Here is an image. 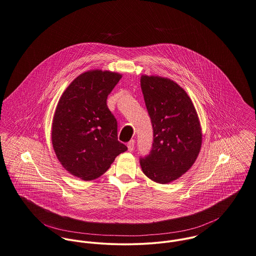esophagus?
<instances>
[{
	"label": "esophagus",
	"instance_id": "esophagus-1",
	"mask_svg": "<svg viewBox=\"0 0 256 256\" xmlns=\"http://www.w3.org/2000/svg\"><path fill=\"white\" fill-rule=\"evenodd\" d=\"M134 145H136V141L134 139H132L128 143V149L130 152H132L134 150Z\"/></svg>",
	"mask_w": 256,
	"mask_h": 256
}]
</instances>
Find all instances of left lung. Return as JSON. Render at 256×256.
Instances as JSON below:
<instances>
[{
    "label": "left lung",
    "instance_id": "1",
    "mask_svg": "<svg viewBox=\"0 0 256 256\" xmlns=\"http://www.w3.org/2000/svg\"><path fill=\"white\" fill-rule=\"evenodd\" d=\"M140 84L153 128L152 149L140 158V166L151 180L166 184L195 162L202 145L200 120L191 99L174 80L142 76Z\"/></svg>",
    "mask_w": 256,
    "mask_h": 256
}]
</instances>
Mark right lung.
I'll use <instances>...</instances> for the list:
<instances>
[{"mask_svg":"<svg viewBox=\"0 0 256 256\" xmlns=\"http://www.w3.org/2000/svg\"><path fill=\"white\" fill-rule=\"evenodd\" d=\"M122 78L109 71L80 74L59 99L52 140L63 168L84 180L103 174L128 150L118 140V122L107 98Z\"/></svg>","mask_w":256,"mask_h":256,"instance_id":"obj_1","label":"right lung"}]
</instances>
